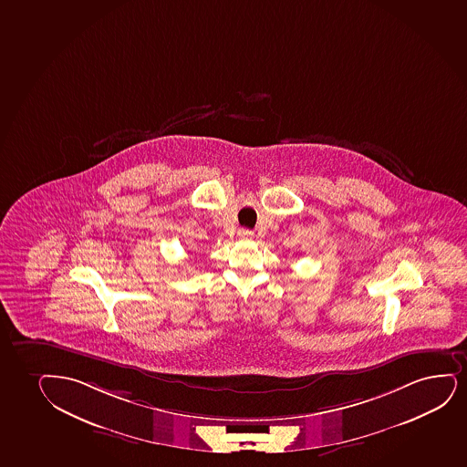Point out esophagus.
<instances>
[{"label":"esophagus","mask_w":467,"mask_h":467,"mask_svg":"<svg viewBox=\"0 0 467 467\" xmlns=\"http://www.w3.org/2000/svg\"><path fill=\"white\" fill-rule=\"evenodd\" d=\"M237 236L241 237V239H252V236H254V233L248 230H239V233H237Z\"/></svg>","instance_id":"1"}]
</instances>
